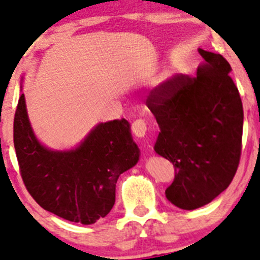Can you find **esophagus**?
Returning a JSON list of instances; mask_svg holds the SVG:
<instances>
[{
    "instance_id": "esophagus-1",
    "label": "esophagus",
    "mask_w": 260,
    "mask_h": 260,
    "mask_svg": "<svg viewBox=\"0 0 260 260\" xmlns=\"http://www.w3.org/2000/svg\"><path fill=\"white\" fill-rule=\"evenodd\" d=\"M147 129L148 127L144 119H137V121L132 123L133 133H135V136L138 137V138H142V137L147 135Z\"/></svg>"
}]
</instances>
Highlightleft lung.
Wrapping results in <instances>:
<instances>
[{
  "mask_svg": "<svg viewBox=\"0 0 260 260\" xmlns=\"http://www.w3.org/2000/svg\"><path fill=\"white\" fill-rule=\"evenodd\" d=\"M198 75L173 76L150 91L147 106L158 122L154 150L173 162L167 199L195 210L217 198L233 180L242 152L243 106L221 54L199 49Z\"/></svg>",
  "mask_w": 260,
  "mask_h": 260,
  "instance_id": "left-lung-1",
  "label": "left lung"
}]
</instances>
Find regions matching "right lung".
<instances>
[{
  "label": "right lung",
  "instance_id": "right-lung-1",
  "mask_svg": "<svg viewBox=\"0 0 260 260\" xmlns=\"http://www.w3.org/2000/svg\"><path fill=\"white\" fill-rule=\"evenodd\" d=\"M13 142L30 196L44 210L75 223L92 224L107 216L118 176L139 160L124 118L98 124L75 149H48L34 136L24 93L14 113Z\"/></svg>",
  "mask_w": 260,
  "mask_h": 260
}]
</instances>
